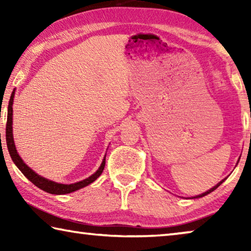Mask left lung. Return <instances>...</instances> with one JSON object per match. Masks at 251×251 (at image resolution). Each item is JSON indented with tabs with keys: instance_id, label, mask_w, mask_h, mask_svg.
Listing matches in <instances>:
<instances>
[{
	"instance_id": "1",
	"label": "left lung",
	"mask_w": 251,
	"mask_h": 251,
	"mask_svg": "<svg viewBox=\"0 0 251 251\" xmlns=\"http://www.w3.org/2000/svg\"><path fill=\"white\" fill-rule=\"evenodd\" d=\"M225 179H226V178H225ZM225 179H223L222 181H219L217 185H216V186H214V187H212V188H210L209 190H207V192H206V193H203V194H201V195H198V196H195L194 198H201V197H203V196H206V195H208V194H210L211 192H214V190H215V189H217V188H218V187H219L220 185H222V184H223V182L225 181Z\"/></svg>"
}]
</instances>
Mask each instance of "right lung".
I'll return each mask as SVG.
<instances>
[{
	"mask_svg": "<svg viewBox=\"0 0 251 251\" xmlns=\"http://www.w3.org/2000/svg\"><path fill=\"white\" fill-rule=\"evenodd\" d=\"M14 94H15V90L12 92L10 101H8L5 137H6L7 150H8V152H10L11 158H12V160H13V163L16 165V167H18L20 171L22 172L23 175L26 177L29 181H32L36 187H39L40 189L44 190V192H46V193L53 194V195H64V194L73 193V192H75V190H78L80 188H83V187H86L87 185L92 184L93 181H95L104 171L106 155L104 157L103 161H101L100 168L96 171V173H94L92 176L86 178V179L80 180L78 182H75V184H71V185L58 184V182L46 179V178L37 175V174L34 172L33 169L29 168L27 165L24 163L22 158L20 157V155L18 154V151H16L14 139H13V127H12V124H13V120H12V117H13V107H12V105H13Z\"/></svg>",
	"mask_w": 251,
	"mask_h": 251,
	"instance_id": "add662e5",
	"label": "right lung"
}]
</instances>
